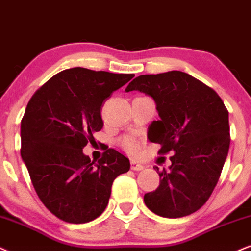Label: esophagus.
<instances>
[{
    "mask_svg": "<svg viewBox=\"0 0 251 251\" xmlns=\"http://www.w3.org/2000/svg\"><path fill=\"white\" fill-rule=\"evenodd\" d=\"M131 169L132 170H135V171H140V170H144L145 169V166L144 164L139 163L138 161H131Z\"/></svg>",
    "mask_w": 251,
    "mask_h": 251,
    "instance_id": "obj_1",
    "label": "esophagus"
}]
</instances>
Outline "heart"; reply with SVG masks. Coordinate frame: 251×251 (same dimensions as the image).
<instances>
[{
    "instance_id": "b5f03b06",
    "label": "heart",
    "mask_w": 251,
    "mask_h": 251,
    "mask_svg": "<svg viewBox=\"0 0 251 251\" xmlns=\"http://www.w3.org/2000/svg\"><path fill=\"white\" fill-rule=\"evenodd\" d=\"M122 142L124 147L127 149L128 151H132V153L139 148V141L135 138H132V136H126V138L123 139Z\"/></svg>"
}]
</instances>
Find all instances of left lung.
Instances as JSON below:
<instances>
[{"mask_svg":"<svg viewBox=\"0 0 251 251\" xmlns=\"http://www.w3.org/2000/svg\"><path fill=\"white\" fill-rule=\"evenodd\" d=\"M133 90L153 98L160 117L149 125L148 140L161 145L160 154L174 153L145 204L163 218L190 215L207 201L220 177L230 142L228 111L213 89L179 71L138 76L125 89Z\"/></svg>","mask_w":251,"mask_h":251,"instance_id":"obj_1","label":"left lung"}]
</instances>
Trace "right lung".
<instances>
[{
  "instance_id": "1",
  "label": "right lung",
  "mask_w": 251,
  "mask_h": 251,
  "mask_svg": "<svg viewBox=\"0 0 251 251\" xmlns=\"http://www.w3.org/2000/svg\"><path fill=\"white\" fill-rule=\"evenodd\" d=\"M134 74L75 67L50 78L28 102L21 123L22 160L43 204L69 224H85L105 210L113 180L131 168L109 148L91 161L83 153L100 131V106Z\"/></svg>"
}]
</instances>
